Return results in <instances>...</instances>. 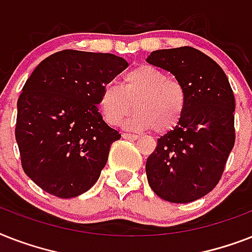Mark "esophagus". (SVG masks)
<instances>
[{
  "label": "esophagus",
  "instance_id": "obj_1",
  "mask_svg": "<svg viewBox=\"0 0 252 252\" xmlns=\"http://www.w3.org/2000/svg\"><path fill=\"white\" fill-rule=\"evenodd\" d=\"M123 138H126V140H138V138H140V136H137V134L123 133Z\"/></svg>",
  "mask_w": 252,
  "mask_h": 252
}]
</instances>
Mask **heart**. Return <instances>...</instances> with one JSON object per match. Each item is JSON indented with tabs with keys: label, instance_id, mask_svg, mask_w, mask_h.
I'll return each instance as SVG.
<instances>
[{
	"label": "heart",
	"instance_id": "heart-1",
	"mask_svg": "<svg viewBox=\"0 0 252 252\" xmlns=\"http://www.w3.org/2000/svg\"><path fill=\"white\" fill-rule=\"evenodd\" d=\"M99 108L104 120L116 126L133 110L126 122L132 130L154 128L168 133L179 126L187 108V91L179 81L168 78L152 65H138L123 76L122 86L108 84L99 95Z\"/></svg>",
	"mask_w": 252,
	"mask_h": 252
}]
</instances>
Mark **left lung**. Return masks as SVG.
Wrapping results in <instances>:
<instances>
[{
	"mask_svg": "<svg viewBox=\"0 0 252 252\" xmlns=\"http://www.w3.org/2000/svg\"><path fill=\"white\" fill-rule=\"evenodd\" d=\"M146 61L187 91L182 122L158 138L146 161L148 182L166 201L191 203L216 187L234 146V94L221 66L199 49H158Z\"/></svg>",
	"mask_w": 252,
	"mask_h": 252,
	"instance_id": "left-lung-1",
	"label": "left lung"
}]
</instances>
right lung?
Here are the masks:
<instances>
[{
  "label": "right lung",
  "instance_id": "add662e5",
  "mask_svg": "<svg viewBox=\"0 0 252 252\" xmlns=\"http://www.w3.org/2000/svg\"><path fill=\"white\" fill-rule=\"evenodd\" d=\"M128 66L111 53L60 51L37 65L17 103L15 140L30 179L61 199L89 191L120 133L98 112L100 91Z\"/></svg>",
  "mask_w": 252,
  "mask_h": 252
}]
</instances>
